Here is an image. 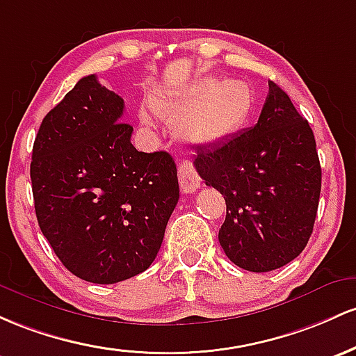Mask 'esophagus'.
I'll return each instance as SVG.
<instances>
[{
	"mask_svg": "<svg viewBox=\"0 0 356 356\" xmlns=\"http://www.w3.org/2000/svg\"><path fill=\"white\" fill-rule=\"evenodd\" d=\"M178 178H179V188L183 193H193L200 186V177L195 170V166L188 161H183L178 166Z\"/></svg>",
	"mask_w": 356,
	"mask_h": 356,
	"instance_id": "esophagus-1",
	"label": "esophagus"
}]
</instances>
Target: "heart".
Listing matches in <instances>:
<instances>
[{"mask_svg":"<svg viewBox=\"0 0 356 356\" xmlns=\"http://www.w3.org/2000/svg\"><path fill=\"white\" fill-rule=\"evenodd\" d=\"M254 102V92L247 83L209 77L177 94L153 97L149 106L159 118L177 124L179 138L207 145L241 131L252 114ZM139 119L145 126H153L149 111L141 109Z\"/></svg>","mask_w":356,"mask_h":356,"instance_id":"heart-1","label":"heart"}]
</instances>
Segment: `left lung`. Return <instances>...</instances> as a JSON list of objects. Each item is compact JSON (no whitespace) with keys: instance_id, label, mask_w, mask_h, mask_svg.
Returning <instances> with one entry per match:
<instances>
[{"instance_id":"left-lung-1","label":"left lung","mask_w":356,"mask_h":356,"mask_svg":"<svg viewBox=\"0 0 356 356\" xmlns=\"http://www.w3.org/2000/svg\"><path fill=\"white\" fill-rule=\"evenodd\" d=\"M225 198L223 252L250 273H269L305 250L316 218L321 166L313 129L277 83L269 82L257 124L200 147L193 161Z\"/></svg>"}]
</instances>
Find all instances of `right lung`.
Masks as SVG:
<instances>
[{
    "instance_id": "1",
    "label": "right lung",
    "mask_w": 356,
    "mask_h": 356,
    "mask_svg": "<svg viewBox=\"0 0 356 356\" xmlns=\"http://www.w3.org/2000/svg\"><path fill=\"white\" fill-rule=\"evenodd\" d=\"M122 113L118 94L82 77L43 118L31 153L42 234L72 274L95 284L151 266L179 198L171 154L136 149Z\"/></svg>"
}]
</instances>
